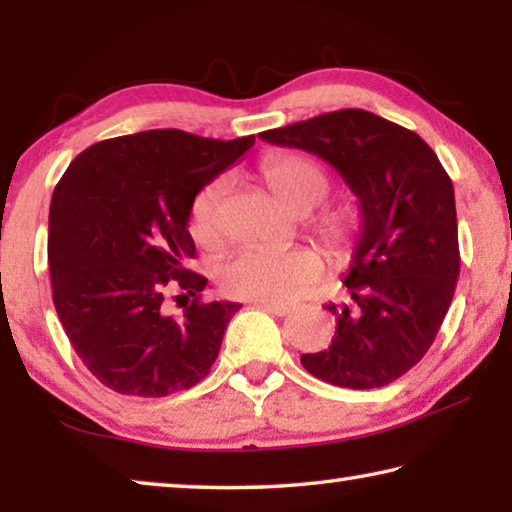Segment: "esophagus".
Returning a JSON list of instances; mask_svg holds the SVG:
<instances>
[{
  "label": "esophagus",
  "mask_w": 512,
  "mask_h": 512,
  "mask_svg": "<svg viewBox=\"0 0 512 512\" xmlns=\"http://www.w3.org/2000/svg\"><path fill=\"white\" fill-rule=\"evenodd\" d=\"M255 305L259 307V309H264V311H268V314H275V316H287V314H291V307L289 305H282V302H255Z\"/></svg>",
  "instance_id": "34e87169"
}]
</instances>
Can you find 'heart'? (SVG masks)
Segmentation results:
<instances>
[{
    "label": "heart",
    "instance_id": "obj_1",
    "mask_svg": "<svg viewBox=\"0 0 512 512\" xmlns=\"http://www.w3.org/2000/svg\"><path fill=\"white\" fill-rule=\"evenodd\" d=\"M266 185L293 212L307 214L327 196L325 171L302 155H271L262 164ZM225 183L212 180L194 198L189 230L205 248L221 244L219 203ZM316 232L336 259H348L357 241V219L350 210L320 214ZM323 259L311 248H244L221 268V287L228 296L259 302H291L323 275Z\"/></svg>",
    "mask_w": 512,
    "mask_h": 512
}]
</instances>
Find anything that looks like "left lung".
Here are the masks:
<instances>
[{
    "instance_id": "left-lung-1",
    "label": "left lung",
    "mask_w": 512,
    "mask_h": 512,
    "mask_svg": "<svg viewBox=\"0 0 512 512\" xmlns=\"http://www.w3.org/2000/svg\"><path fill=\"white\" fill-rule=\"evenodd\" d=\"M318 155L359 198L361 232L332 343L300 363L327 384L368 391L402 377L436 339L461 255L452 178L418 133L348 108L259 133Z\"/></svg>"
}]
</instances>
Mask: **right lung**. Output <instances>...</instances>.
Listing matches in <instances>:
<instances>
[{
    "label": "right lung",
    "instance_id": "add662e5",
    "mask_svg": "<svg viewBox=\"0 0 512 512\" xmlns=\"http://www.w3.org/2000/svg\"><path fill=\"white\" fill-rule=\"evenodd\" d=\"M253 144L255 135L223 142L158 128L88 146L58 180L47 239L54 307L103 386L164 397L207 377L241 305L201 300L207 280L185 268L196 250L189 212ZM171 286L195 296L180 317L163 309Z\"/></svg>",
    "mask_w": 512,
    "mask_h": 512
}]
</instances>
